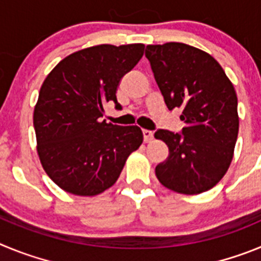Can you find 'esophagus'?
I'll use <instances>...</instances> for the list:
<instances>
[{"label": "esophagus", "instance_id": "34e87169", "mask_svg": "<svg viewBox=\"0 0 261 261\" xmlns=\"http://www.w3.org/2000/svg\"><path fill=\"white\" fill-rule=\"evenodd\" d=\"M142 135H144L145 142H150L154 137L153 132H151V130H147V129H142Z\"/></svg>", "mask_w": 261, "mask_h": 261}]
</instances>
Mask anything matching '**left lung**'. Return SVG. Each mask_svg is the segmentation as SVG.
I'll return each instance as SVG.
<instances>
[{
  "label": "left lung",
  "instance_id": "1",
  "mask_svg": "<svg viewBox=\"0 0 261 261\" xmlns=\"http://www.w3.org/2000/svg\"><path fill=\"white\" fill-rule=\"evenodd\" d=\"M154 78L170 111L181 108L180 133L158 129L168 146L156 165L158 180L177 193L197 195L226 174L238 137V99L234 86L209 53L183 43L147 45Z\"/></svg>",
  "mask_w": 261,
  "mask_h": 261
}]
</instances>
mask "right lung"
Wrapping results in <instances>:
<instances>
[{"instance_id":"obj_1","label":"right lung","mask_w":261,"mask_h":261,"mask_svg":"<svg viewBox=\"0 0 261 261\" xmlns=\"http://www.w3.org/2000/svg\"><path fill=\"white\" fill-rule=\"evenodd\" d=\"M144 44H102L71 53L41 85L34 128L43 168L60 188L94 196L114 186L144 136L138 126L102 120L107 102L120 110V80L144 55Z\"/></svg>"}]
</instances>
